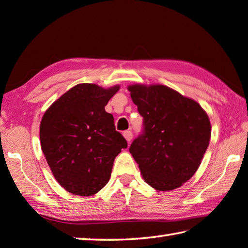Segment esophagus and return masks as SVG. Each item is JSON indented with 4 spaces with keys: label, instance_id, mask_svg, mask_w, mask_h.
<instances>
[{
    "label": "esophagus",
    "instance_id": "34e87169",
    "mask_svg": "<svg viewBox=\"0 0 248 248\" xmlns=\"http://www.w3.org/2000/svg\"><path fill=\"white\" fill-rule=\"evenodd\" d=\"M123 136L124 137V139L127 140V142H128V143L130 142V141L132 140V132H131V131H129V130L124 131V132L123 133Z\"/></svg>",
    "mask_w": 248,
    "mask_h": 248
}]
</instances>
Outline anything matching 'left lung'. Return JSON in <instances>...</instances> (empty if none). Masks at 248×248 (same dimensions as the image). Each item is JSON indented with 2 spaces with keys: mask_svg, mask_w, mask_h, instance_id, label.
Segmentation results:
<instances>
[{
  "mask_svg": "<svg viewBox=\"0 0 248 248\" xmlns=\"http://www.w3.org/2000/svg\"><path fill=\"white\" fill-rule=\"evenodd\" d=\"M128 90L144 120V133L129 149L143 180L158 191L182 186L209 147V116L199 103L168 86L133 84Z\"/></svg>",
  "mask_w": 248,
  "mask_h": 248,
  "instance_id": "1",
  "label": "left lung"
}]
</instances>
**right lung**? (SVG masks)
<instances>
[{"label": "right lung", "instance_id": "add662e5", "mask_svg": "<svg viewBox=\"0 0 248 248\" xmlns=\"http://www.w3.org/2000/svg\"><path fill=\"white\" fill-rule=\"evenodd\" d=\"M120 89L78 84L49 106L39 124L42 151L69 193L92 196L108 183L113 161L127 148L105 106Z\"/></svg>", "mask_w": 248, "mask_h": 248}]
</instances>
